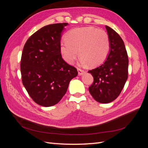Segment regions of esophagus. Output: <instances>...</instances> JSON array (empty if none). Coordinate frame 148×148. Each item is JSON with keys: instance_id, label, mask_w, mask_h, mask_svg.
<instances>
[{"instance_id": "34e87169", "label": "esophagus", "mask_w": 148, "mask_h": 148, "mask_svg": "<svg viewBox=\"0 0 148 148\" xmlns=\"http://www.w3.org/2000/svg\"><path fill=\"white\" fill-rule=\"evenodd\" d=\"M77 70H78V75H79V76H82V75H83L85 73L84 70H82V69H78Z\"/></svg>"}]
</instances>
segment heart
Masks as SVG:
<instances>
[{
  "mask_svg": "<svg viewBox=\"0 0 148 148\" xmlns=\"http://www.w3.org/2000/svg\"><path fill=\"white\" fill-rule=\"evenodd\" d=\"M110 41L102 29L88 26L74 28L66 34L65 40L60 42V50L65 61L73 64L79 55L80 64L92 66L101 65L108 56Z\"/></svg>",
  "mask_w": 148,
  "mask_h": 148,
  "instance_id": "obj_1",
  "label": "heart"
}]
</instances>
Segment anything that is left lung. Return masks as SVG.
<instances>
[{
  "label": "left lung",
  "mask_w": 148,
  "mask_h": 148,
  "mask_svg": "<svg viewBox=\"0 0 148 148\" xmlns=\"http://www.w3.org/2000/svg\"><path fill=\"white\" fill-rule=\"evenodd\" d=\"M106 28L110 41L108 56L101 65L88 71L94 78L89 91L97 102L103 104L112 102L119 96L128 78V67L122 39L109 26Z\"/></svg>",
  "instance_id": "left-lung-1"
}]
</instances>
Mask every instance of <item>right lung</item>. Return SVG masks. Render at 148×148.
<instances>
[{
  "instance_id": "add662e5",
  "label": "right lung",
  "mask_w": 148,
  "mask_h": 148,
  "mask_svg": "<svg viewBox=\"0 0 148 148\" xmlns=\"http://www.w3.org/2000/svg\"><path fill=\"white\" fill-rule=\"evenodd\" d=\"M67 23L44 26L25 43L20 69L22 82L33 100L44 107L59 102L77 70L62 59L60 45Z\"/></svg>"
}]
</instances>
